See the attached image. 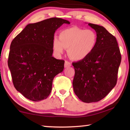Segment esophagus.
Returning a JSON list of instances; mask_svg holds the SVG:
<instances>
[{"mask_svg":"<svg viewBox=\"0 0 130 130\" xmlns=\"http://www.w3.org/2000/svg\"><path fill=\"white\" fill-rule=\"evenodd\" d=\"M70 67H71V63H70V62L68 61H65V68H68Z\"/></svg>","mask_w":130,"mask_h":130,"instance_id":"1","label":"esophagus"}]
</instances>
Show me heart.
Returning <instances> with one entry per match:
<instances>
[{
  "instance_id": "heart-1",
  "label": "heart",
  "mask_w": 130,
  "mask_h": 130,
  "mask_svg": "<svg viewBox=\"0 0 130 130\" xmlns=\"http://www.w3.org/2000/svg\"><path fill=\"white\" fill-rule=\"evenodd\" d=\"M97 40V36L93 30L73 26L61 31L59 39L54 37L53 48L58 55L62 54L65 49H68L70 58L79 61L85 58L93 51Z\"/></svg>"
}]
</instances>
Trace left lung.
Instances as JSON below:
<instances>
[{"label": "left lung", "instance_id": "8db88e82", "mask_svg": "<svg viewBox=\"0 0 130 130\" xmlns=\"http://www.w3.org/2000/svg\"><path fill=\"white\" fill-rule=\"evenodd\" d=\"M96 32V47L86 58L73 62V80L76 96L84 103L97 102L104 98L116 84L122 56L116 39L105 28L88 23Z\"/></svg>", "mask_w": 130, "mask_h": 130}]
</instances>
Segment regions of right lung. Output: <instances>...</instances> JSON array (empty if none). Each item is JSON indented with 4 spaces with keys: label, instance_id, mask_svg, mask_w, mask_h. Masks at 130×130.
Wrapping results in <instances>:
<instances>
[{
    "label": "right lung",
    "instance_id": "1",
    "mask_svg": "<svg viewBox=\"0 0 130 130\" xmlns=\"http://www.w3.org/2000/svg\"><path fill=\"white\" fill-rule=\"evenodd\" d=\"M68 21L52 18L28 24L10 45L8 66L14 86L28 99L39 102L51 92L53 78L65 61L52 56L54 32Z\"/></svg>",
    "mask_w": 130,
    "mask_h": 130
}]
</instances>
